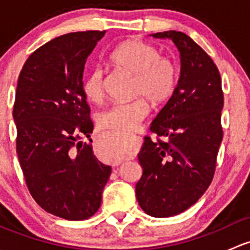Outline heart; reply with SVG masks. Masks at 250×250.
<instances>
[{"mask_svg":"<svg viewBox=\"0 0 250 250\" xmlns=\"http://www.w3.org/2000/svg\"><path fill=\"white\" fill-rule=\"evenodd\" d=\"M115 66L133 75L132 97H139L127 103H117L98 115L100 127L129 133L137 129L147 117L151 104L161 105L175 93L179 83V66L170 57L161 55L160 49L139 39L127 40L110 54ZM81 88L88 100L100 103L104 98V72L94 66L84 75ZM103 160L116 162L125 156L118 138L105 140L100 147Z\"/></svg>","mask_w":250,"mask_h":250,"instance_id":"b5f03b06","label":"heart"}]
</instances>
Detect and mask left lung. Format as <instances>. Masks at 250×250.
Wrapping results in <instances>:
<instances>
[{"label": "left lung", "mask_w": 250, "mask_h": 250, "mask_svg": "<svg viewBox=\"0 0 250 250\" xmlns=\"http://www.w3.org/2000/svg\"><path fill=\"white\" fill-rule=\"evenodd\" d=\"M152 36L175 43L181 74L175 93L150 125L156 140L144 138L135 193L146 214L168 218L197 202L213 180L223 140L224 93L215 62L191 37L174 30Z\"/></svg>", "instance_id": "obj_1"}]
</instances>
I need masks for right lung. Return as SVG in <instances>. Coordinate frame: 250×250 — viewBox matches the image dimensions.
Listing matches in <instances>:
<instances>
[{"label":"right lung","mask_w":250,"mask_h":250,"mask_svg":"<svg viewBox=\"0 0 250 250\" xmlns=\"http://www.w3.org/2000/svg\"><path fill=\"white\" fill-rule=\"evenodd\" d=\"M104 34L71 32L47 42L27 58L18 78L13 117L25 183L42 209L66 220L97 213L111 174L83 141L93 132L83 70Z\"/></svg>","instance_id":"right-lung-1"}]
</instances>
